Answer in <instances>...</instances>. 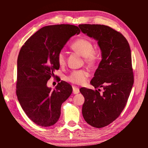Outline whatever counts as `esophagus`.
Returning <instances> with one entry per match:
<instances>
[{
	"instance_id": "34e87169",
	"label": "esophagus",
	"mask_w": 148,
	"mask_h": 148,
	"mask_svg": "<svg viewBox=\"0 0 148 148\" xmlns=\"http://www.w3.org/2000/svg\"><path fill=\"white\" fill-rule=\"evenodd\" d=\"M79 92V89L76 86H73V93L74 94H77Z\"/></svg>"
}]
</instances>
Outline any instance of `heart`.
I'll return each instance as SVG.
<instances>
[{
  "label": "heart",
  "instance_id": "b5f03b06",
  "mask_svg": "<svg viewBox=\"0 0 148 148\" xmlns=\"http://www.w3.org/2000/svg\"><path fill=\"white\" fill-rule=\"evenodd\" d=\"M71 48L74 51L84 56L85 61L89 64H93L96 62V52L94 50V45L89 40L84 38H79L71 44ZM58 62L60 65H64L66 62L65 53L64 51H60L58 54ZM88 76V73L85 70H79L73 71L66 77V81L72 84L80 85L85 83Z\"/></svg>",
  "mask_w": 148,
  "mask_h": 148
}]
</instances>
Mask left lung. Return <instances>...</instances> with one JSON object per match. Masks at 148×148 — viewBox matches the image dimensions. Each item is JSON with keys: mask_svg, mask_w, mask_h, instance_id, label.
<instances>
[{"mask_svg": "<svg viewBox=\"0 0 148 148\" xmlns=\"http://www.w3.org/2000/svg\"><path fill=\"white\" fill-rule=\"evenodd\" d=\"M81 31L98 41L102 60L90 84L98 90L79 89L84 96L82 114L91 126L102 128L112 123L125 107L133 85L131 53L124 36L104 25H79ZM103 89L100 92L99 88Z\"/></svg>", "mask_w": 148, "mask_h": 148, "instance_id": "obj_1", "label": "left lung"}]
</instances>
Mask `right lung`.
<instances>
[{
	"mask_svg": "<svg viewBox=\"0 0 148 148\" xmlns=\"http://www.w3.org/2000/svg\"><path fill=\"white\" fill-rule=\"evenodd\" d=\"M79 33L77 26L69 24L45 26L20 50L16 94L24 112L39 126L55 124L60 118L62 104L71 94L73 88L68 83L61 81L52 90L47 82L59 69L58 52L73 36Z\"/></svg>",
	"mask_w": 148,
	"mask_h": 148,
	"instance_id": "right-lung-1",
	"label": "right lung"
}]
</instances>
